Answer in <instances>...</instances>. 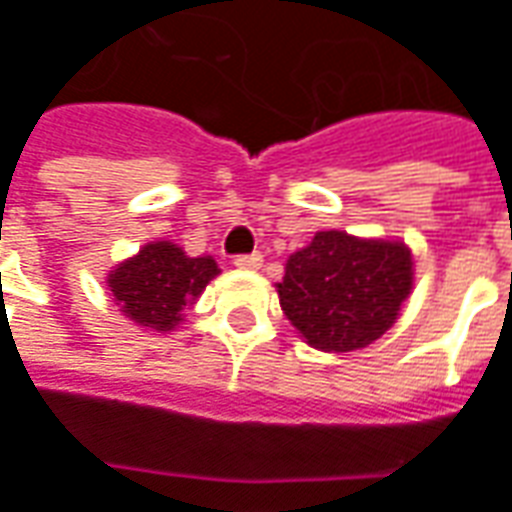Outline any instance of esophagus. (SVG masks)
I'll return each mask as SVG.
<instances>
[{"instance_id":"34e87169","label":"esophagus","mask_w":512,"mask_h":512,"mask_svg":"<svg viewBox=\"0 0 512 512\" xmlns=\"http://www.w3.org/2000/svg\"><path fill=\"white\" fill-rule=\"evenodd\" d=\"M263 266V255H257V252H252V255H238L235 257V268H244V271H255V268Z\"/></svg>"}]
</instances>
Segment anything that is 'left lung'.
Instances as JSON below:
<instances>
[{"mask_svg":"<svg viewBox=\"0 0 512 512\" xmlns=\"http://www.w3.org/2000/svg\"><path fill=\"white\" fill-rule=\"evenodd\" d=\"M414 288V260L403 241L321 230L293 252L277 282L288 321L318 351L345 354L392 329Z\"/></svg>","mask_w":512,"mask_h":512,"instance_id":"left-lung-1","label":"left lung"}]
</instances>
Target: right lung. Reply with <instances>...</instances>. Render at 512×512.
<instances>
[{
  "mask_svg": "<svg viewBox=\"0 0 512 512\" xmlns=\"http://www.w3.org/2000/svg\"><path fill=\"white\" fill-rule=\"evenodd\" d=\"M219 274L211 255L189 257L172 241H150L106 277V285L128 321L156 332H172L183 310L200 299Z\"/></svg>",
  "mask_w": 512,
  "mask_h": 512,
  "instance_id": "right-lung-1",
  "label": "right lung"
}]
</instances>
